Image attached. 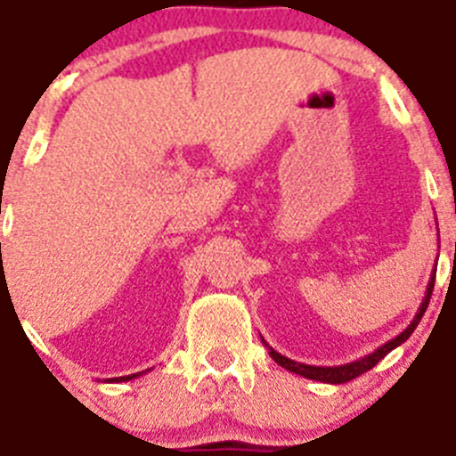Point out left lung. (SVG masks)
Returning <instances> with one entry per match:
<instances>
[{"label": "left lung", "instance_id": "1", "mask_svg": "<svg viewBox=\"0 0 456 456\" xmlns=\"http://www.w3.org/2000/svg\"><path fill=\"white\" fill-rule=\"evenodd\" d=\"M435 273H436V269H435V272H432L430 282H428L426 296H423V300H421V307H419V312L414 314L412 322H410V325L405 327V330L401 331L399 336H395V338H392V340H387L386 346H381V347H379V350H374L372 354L363 356V359L352 361V363H346V365H334V368H322V365H305V363H298V361L287 359V356L278 354V352L273 350V347H269L267 343H265V338H263L265 347H267L269 356H272V359L276 361V363L281 365V368L289 370V372L298 374V377L312 379V381H321V383H331V386H340V383L352 381V379L361 377V374H363V372L372 370L374 365H377L379 361H381L383 356L387 354V352H392V350H395V347H399L401 343H405V340L410 338V334H412V331L417 330L419 321H421V318H423V314H426V309H428V303H430L432 289H435Z\"/></svg>", "mask_w": 456, "mask_h": 456}]
</instances>
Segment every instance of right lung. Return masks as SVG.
Returning a JSON list of instances; mask_svg holds the SVG:
<instances>
[{
  "label": "right lung",
  "mask_w": 456,
  "mask_h": 456,
  "mask_svg": "<svg viewBox=\"0 0 456 456\" xmlns=\"http://www.w3.org/2000/svg\"><path fill=\"white\" fill-rule=\"evenodd\" d=\"M149 370H144V372H135V374H129V377H118V379H109L110 383H122V381H134V379L142 377V374H147Z\"/></svg>",
  "instance_id": "right-lung-1"
}]
</instances>
